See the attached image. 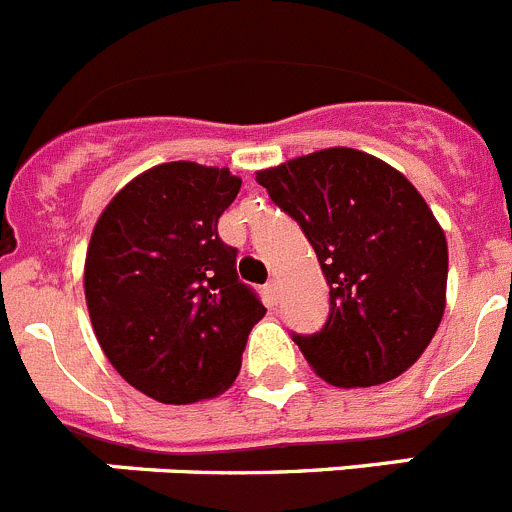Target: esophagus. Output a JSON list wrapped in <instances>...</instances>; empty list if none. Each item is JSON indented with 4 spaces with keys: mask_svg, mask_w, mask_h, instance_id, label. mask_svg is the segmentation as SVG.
Wrapping results in <instances>:
<instances>
[{
    "mask_svg": "<svg viewBox=\"0 0 512 512\" xmlns=\"http://www.w3.org/2000/svg\"><path fill=\"white\" fill-rule=\"evenodd\" d=\"M266 295H269L271 302H279V282H277V279H271V282L266 284Z\"/></svg>",
    "mask_w": 512,
    "mask_h": 512,
    "instance_id": "34e87169",
    "label": "esophagus"
}]
</instances>
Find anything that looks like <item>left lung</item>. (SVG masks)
Listing matches in <instances>:
<instances>
[{"instance_id": "left-lung-1", "label": "left lung", "mask_w": 512, "mask_h": 512, "mask_svg": "<svg viewBox=\"0 0 512 512\" xmlns=\"http://www.w3.org/2000/svg\"><path fill=\"white\" fill-rule=\"evenodd\" d=\"M302 228L330 287L328 320L292 333L336 387L400 377L431 343L446 305V235L418 189L354 148H325L256 174Z\"/></svg>"}]
</instances>
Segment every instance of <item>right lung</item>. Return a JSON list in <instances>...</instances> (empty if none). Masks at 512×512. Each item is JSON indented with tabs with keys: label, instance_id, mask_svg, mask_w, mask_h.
<instances>
[{
	"label": "right lung",
	"instance_id": "right-lung-1",
	"mask_svg": "<svg viewBox=\"0 0 512 512\" xmlns=\"http://www.w3.org/2000/svg\"><path fill=\"white\" fill-rule=\"evenodd\" d=\"M241 179L174 161L120 189L94 225L84 292L104 356L135 390L189 405L228 390L261 318L217 220Z\"/></svg>",
	"mask_w": 512,
	"mask_h": 512
}]
</instances>
